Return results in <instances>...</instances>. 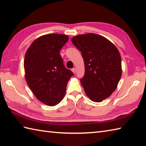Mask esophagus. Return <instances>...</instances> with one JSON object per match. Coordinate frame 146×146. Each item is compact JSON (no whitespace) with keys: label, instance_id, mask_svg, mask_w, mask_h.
<instances>
[{"label":"esophagus","instance_id":"obj_1","mask_svg":"<svg viewBox=\"0 0 146 146\" xmlns=\"http://www.w3.org/2000/svg\"><path fill=\"white\" fill-rule=\"evenodd\" d=\"M72 71H73L74 74H75V73H76V68H73V69H72Z\"/></svg>","mask_w":146,"mask_h":146}]
</instances>
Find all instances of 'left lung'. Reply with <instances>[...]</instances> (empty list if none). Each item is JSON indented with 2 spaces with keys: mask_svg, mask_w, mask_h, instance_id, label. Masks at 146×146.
I'll use <instances>...</instances> for the list:
<instances>
[{
  "mask_svg": "<svg viewBox=\"0 0 146 146\" xmlns=\"http://www.w3.org/2000/svg\"><path fill=\"white\" fill-rule=\"evenodd\" d=\"M81 51L85 75L80 79L86 95L95 102L110 97L122 75V61L117 48L104 36L94 33L78 35L71 39Z\"/></svg>",
  "mask_w": 146,
  "mask_h": 146,
  "instance_id": "1",
  "label": "left lung"
}]
</instances>
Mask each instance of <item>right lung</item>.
<instances>
[{
    "label": "right lung",
    "mask_w": 146,
    "mask_h": 146,
    "mask_svg": "<svg viewBox=\"0 0 146 146\" xmlns=\"http://www.w3.org/2000/svg\"><path fill=\"white\" fill-rule=\"evenodd\" d=\"M68 36L48 34L37 38L27 49L24 61L25 78L39 101L54 106L63 98L73 73L64 66L60 54Z\"/></svg>",
    "instance_id": "1"
}]
</instances>
